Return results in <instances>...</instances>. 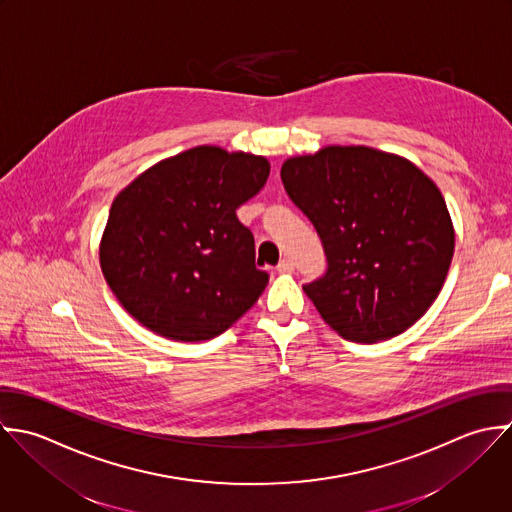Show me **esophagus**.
I'll return each instance as SVG.
<instances>
[{
  "instance_id": "obj_1",
  "label": "esophagus",
  "mask_w": 512,
  "mask_h": 512,
  "mask_svg": "<svg viewBox=\"0 0 512 512\" xmlns=\"http://www.w3.org/2000/svg\"><path fill=\"white\" fill-rule=\"evenodd\" d=\"M276 270L282 272V274H292V272H294V262H292L290 258H282Z\"/></svg>"
}]
</instances>
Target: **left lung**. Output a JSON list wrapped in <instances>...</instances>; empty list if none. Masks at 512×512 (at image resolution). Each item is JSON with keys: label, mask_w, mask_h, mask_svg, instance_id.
Returning <instances> with one entry per match:
<instances>
[{"label": "left lung", "mask_w": 512, "mask_h": 512, "mask_svg": "<svg viewBox=\"0 0 512 512\" xmlns=\"http://www.w3.org/2000/svg\"><path fill=\"white\" fill-rule=\"evenodd\" d=\"M280 176L324 246V276L304 284L324 322L361 343L413 326L441 292L455 248L435 182L369 147L296 157Z\"/></svg>", "instance_id": "left-lung-1"}]
</instances>
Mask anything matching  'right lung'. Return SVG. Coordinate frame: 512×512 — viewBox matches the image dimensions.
<instances>
[{"label":"right lung","instance_id":"add662e5","mask_svg":"<svg viewBox=\"0 0 512 512\" xmlns=\"http://www.w3.org/2000/svg\"><path fill=\"white\" fill-rule=\"evenodd\" d=\"M268 174L264 157L194 147L119 192L99 258L137 322L169 340H212L258 302L270 276L236 208Z\"/></svg>","mask_w":512,"mask_h":512}]
</instances>
